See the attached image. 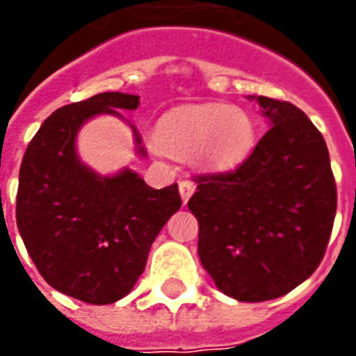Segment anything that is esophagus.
Segmentation results:
<instances>
[{
  "instance_id": "obj_1",
  "label": "esophagus",
  "mask_w": 356,
  "mask_h": 356,
  "mask_svg": "<svg viewBox=\"0 0 356 356\" xmlns=\"http://www.w3.org/2000/svg\"><path fill=\"white\" fill-rule=\"evenodd\" d=\"M194 188H196V185H194L188 177L179 179V194H181V200L185 202V204L188 202V198L193 196Z\"/></svg>"
}]
</instances>
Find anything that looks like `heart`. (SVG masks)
<instances>
[{
  "mask_svg": "<svg viewBox=\"0 0 356 356\" xmlns=\"http://www.w3.org/2000/svg\"><path fill=\"white\" fill-rule=\"evenodd\" d=\"M156 145L171 154L186 156L211 170L236 165L252 150L254 118L240 106L185 104L160 118L154 129Z\"/></svg>",
  "mask_w": 356,
  "mask_h": 356,
  "instance_id": "obj_1",
  "label": "heart"
}]
</instances>
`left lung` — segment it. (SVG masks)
<instances>
[{"label": "left lung", "mask_w": 356, "mask_h": 356, "mask_svg": "<svg viewBox=\"0 0 356 356\" xmlns=\"http://www.w3.org/2000/svg\"><path fill=\"white\" fill-rule=\"evenodd\" d=\"M257 102L268 131L236 170L198 175L188 200L202 265L223 293L250 303L280 298L313 275L337 208L322 133L291 102Z\"/></svg>", "instance_id": "obj_1"}]
</instances>
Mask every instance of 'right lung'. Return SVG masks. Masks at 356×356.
<instances>
[{"instance_id":"1","label":"right lung","mask_w":356,"mask_h":356,"mask_svg":"<svg viewBox=\"0 0 356 356\" xmlns=\"http://www.w3.org/2000/svg\"><path fill=\"white\" fill-rule=\"evenodd\" d=\"M137 106V95L112 91L55 110L20 165L17 227L28 254L49 286L91 305L131 291L158 232L181 208L177 185L156 191L131 170L101 177L78 158L76 135L89 118H122L118 110ZM137 152L145 156L143 147Z\"/></svg>"}]
</instances>
